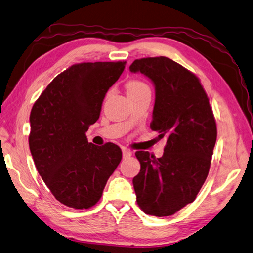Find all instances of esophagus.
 Returning a JSON list of instances; mask_svg holds the SVG:
<instances>
[{"label": "esophagus", "instance_id": "34e87169", "mask_svg": "<svg viewBox=\"0 0 253 253\" xmlns=\"http://www.w3.org/2000/svg\"><path fill=\"white\" fill-rule=\"evenodd\" d=\"M123 158L124 159H127V158H130L131 157V151L130 150H128L127 148H123Z\"/></svg>", "mask_w": 253, "mask_h": 253}]
</instances>
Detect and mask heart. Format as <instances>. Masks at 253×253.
I'll list each match as a JSON object with an SVG mask.
<instances>
[{"label": "heart", "mask_w": 253, "mask_h": 253, "mask_svg": "<svg viewBox=\"0 0 253 253\" xmlns=\"http://www.w3.org/2000/svg\"><path fill=\"white\" fill-rule=\"evenodd\" d=\"M127 93H132V92H140L143 90H149L148 85L140 80H130L129 83L126 84Z\"/></svg>", "instance_id": "obj_1"}]
</instances>
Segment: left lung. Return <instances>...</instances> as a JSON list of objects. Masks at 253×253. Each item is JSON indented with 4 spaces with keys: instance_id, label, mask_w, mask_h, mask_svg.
<instances>
[{
    "instance_id": "8db88e82",
    "label": "left lung",
    "mask_w": 253,
    "mask_h": 253,
    "mask_svg": "<svg viewBox=\"0 0 253 253\" xmlns=\"http://www.w3.org/2000/svg\"><path fill=\"white\" fill-rule=\"evenodd\" d=\"M154 84L155 102L150 127L166 137L162 158L137 151L140 171L132 184L138 206L154 216L173 215L195 201L206 181L216 142V123L209 98L195 74L169 57L133 61Z\"/></svg>"
}]
</instances>
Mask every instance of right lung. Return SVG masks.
<instances>
[{"label":"right lung","instance_id":"add662e5","mask_svg":"<svg viewBox=\"0 0 253 253\" xmlns=\"http://www.w3.org/2000/svg\"><path fill=\"white\" fill-rule=\"evenodd\" d=\"M125 64H75L52 80L31 109L29 148L38 173L69 208L93 207L122 160L120 147L95 146L85 132L99 120L107 90Z\"/></svg>","mask_w":253,"mask_h":253}]
</instances>
